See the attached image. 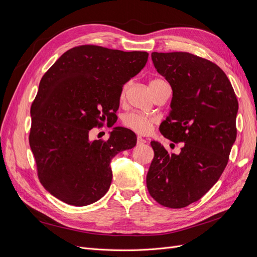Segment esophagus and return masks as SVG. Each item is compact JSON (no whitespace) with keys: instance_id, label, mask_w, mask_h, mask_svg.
Listing matches in <instances>:
<instances>
[{"instance_id":"1","label":"esophagus","mask_w":257,"mask_h":257,"mask_svg":"<svg viewBox=\"0 0 257 257\" xmlns=\"http://www.w3.org/2000/svg\"><path fill=\"white\" fill-rule=\"evenodd\" d=\"M148 142L146 141V139H144L143 137H141V136H138L137 137V145L138 146H143V145H145V144H147Z\"/></svg>"}]
</instances>
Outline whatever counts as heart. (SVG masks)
<instances>
[{
  "mask_svg": "<svg viewBox=\"0 0 257 257\" xmlns=\"http://www.w3.org/2000/svg\"><path fill=\"white\" fill-rule=\"evenodd\" d=\"M158 81H162V80L155 79V80L151 81V83L158 82ZM125 89H126V85H124L123 93H124V91H125ZM155 122H157V118H154V116L144 114V113H139V112H131L123 118L124 125L131 128L132 131L136 132V133L143 134V135L150 133L153 124Z\"/></svg>",
  "mask_w": 257,
  "mask_h": 257,
  "instance_id": "b5f03b06",
  "label": "heart"
}]
</instances>
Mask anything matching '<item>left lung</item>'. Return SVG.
Segmentation results:
<instances>
[{
  "label": "left lung",
  "mask_w": 257,
  "mask_h": 257,
  "mask_svg": "<svg viewBox=\"0 0 257 257\" xmlns=\"http://www.w3.org/2000/svg\"><path fill=\"white\" fill-rule=\"evenodd\" d=\"M151 58L173 90L160 131L184 146L169 154L151 142L147 188L162 206L183 208L203 197L226 167L237 136L238 100L226 74L212 62L189 52H152Z\"/></svg>",
  "instance_id": "left-lung-1"
}]
</instances>
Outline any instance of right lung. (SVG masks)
<instances>
[{"label":"right lung","instance_id":"1","mask_svg":"<svg viewBox=\"0 0 257 257\" xmlns=\"http://www.w3.org/2000/svg\"><path fill=\"white\" fill-rule=\"evenodd\" d=\"M148 56L84 45L64 52L43 76L31 106L29 142L38 178L51 195L82 207L109 190L111 160L134 148L137 137L115 126L106 142L91 141L90 131L115 120L123 85Z\"/></svg>","mask_w":257,"mask_h":257}]
</instances>
